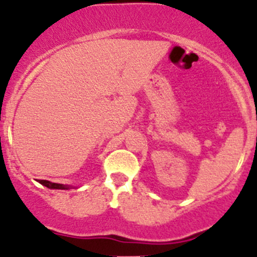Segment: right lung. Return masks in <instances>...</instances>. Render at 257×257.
Returning <instances> with one entry per match:
<instances>
[{"label":"right lung","instance_id":"obj_1","mask_svg":"<svg viewBox=\"0 0 257 257\" xmlns=\"http://www.w3.org/2000/svg\"><path fill=\"white\" fill-rule=\"evenodd\" d=\"M39 183L43 185H45L46 188H50V189H68V185L63 184H57V183H51L49 180H39Z\"/></svg>","mask_w":257,"mask_h":257}]
</instances>
